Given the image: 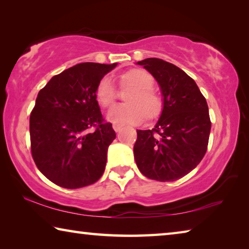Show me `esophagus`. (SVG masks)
<instances>
[{"mask_svg":"<svg viewBox=\"0 0 249 249\" xmlns=\"http://www.w3.org/2000/svg\"><path fill=\"white\" fill-rule=\"evenodd\" d=\"M122 128H123V125L122 124H113V129H114L115 132H120Z\"/></svg>","mask_w":249,"mask_h":249,"instance_id":"esophagus-1","label":"esophagus"}]
</instances>
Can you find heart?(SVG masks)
<instances>
[{
    "label": "heart",
    "mask_w": 249,
    "mask_h": 249,
    "mask_svg": "<svg viewBox=\"0 0 249 249\" xmlns=\"http://www.w3.org/2000/svg\"><path fill=\"white\" fill-rule=\"evenodd\" d=\"M121 86L133 88L126 95V104H117L107 111V117L113 123L136 124L158 116L162 109V99L154 87V78L149 72L141 69H134L121 75ZM117 91L109 75H104L98 82L95 98L103 107H108L114 103Z\"/></svg>",
    "instance_id": "b5f03b06"
}]
</instances>
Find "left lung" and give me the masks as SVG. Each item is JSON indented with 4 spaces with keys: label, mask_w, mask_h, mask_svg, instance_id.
Listing matches in <instances>:
<instances>
[{
    "label": "left lung",
    "mask_w": 249,
    "mask_h": 249,
    "mask_svg": "<svg viewBox=\"0 0 249 249\" xmlns=\"http://www.w3.org/2000/svg\"><path fill=\"white\" fill-rule=\"evenodd\" d=\"M137 64L157 80L163 108L153 129L137 130L135 161L147 178L176 181L195 169L208 149V103L195 80L177 66L158 58H147Z\"/></svg>",
    "instance_id": "1"
}]
</instances>
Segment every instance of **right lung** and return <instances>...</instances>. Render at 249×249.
Instances as JSON below:
<instances>
[{"instance_id":"right-lung-1","label":"right lung","mask_w":249,"mask_h":249,"mask_svg":"<svg viewBox=\"0 0 249 249\" xmlns=\"http://www.w3.org/2000/svg\"><path fill=\"white\" fill-rule=\"evenodd\" d=\"M115 66L75 65L53 75L37 95L29 117L32 156L41 174L59 187L83 188L103 175L116 135L103 119L95 89Z\"/></svg>"}]
</instances>
